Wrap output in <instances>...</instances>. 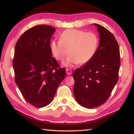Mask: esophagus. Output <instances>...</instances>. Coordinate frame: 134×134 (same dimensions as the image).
<instances>
[{"instance_id":"obj_1","label":"esophagus","mask_w":134,"mask_h":134,"mask_svg":"<svg viewBox=\"0 0 134 134\" xmlns=\"http://www.w3.org/2000/svg\"><path fill=\"white\" fill-rule=\"evenodd\" d=\"M72 70L71 69H66V72L67 74V75H71L72 74Z\"/></svg>"}]
</instances>
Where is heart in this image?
I'll list each match as a JSON object with an SVG mask.
<instances>
[{"mask_svg": "<svg viewBox=\"0 0 134 134\" xmlns=\"http://www.w3.org/2000/svg\"><path fill=\"white\" fill-rule=\"evenodd\" d=\"M99 38L93 32H86L77 29H68L60 36V41L50 43L51 53L57 61L63 62L70 54L64 65L72 67L89 62L96 53Z\"/></svg>", "mask_w": 134, "mask_h": 134, "instance_id": "b5f03b06", "label": "heart"}]
</instances>
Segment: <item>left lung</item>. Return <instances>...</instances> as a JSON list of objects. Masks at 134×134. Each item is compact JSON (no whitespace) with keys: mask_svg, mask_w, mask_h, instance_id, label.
Returning a JSON list of instances; mask_svg holds the SVG:
<instances>
[{"mask_svg":"<svg viewBox=\"0 0 134 134\" xmlns=\"http://www.w3.org/2000/svg\"><path fill=\"white\" fill-rule=\"evenodd\" d=\"M94 25L100 37L96 53L72 73L75 99L88 109L103 105L108 99L118 80L120 67L119 47L115 37L103 26Z\"/></svg>","mask_w":134,"mask_h":134,"instance_id":"obj_1","label":"left lung"}]
</instances>
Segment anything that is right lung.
<instances>
[{
    "label": "right lung",
    "instance_id": "obj_1",
    "mask_svg": "<svg viewBox=\"0 0 134 134\" xmlns=\"http://www.w3.org/2000/svg\"><path fill=\"white\" fill-rule=\"evenodd\" d=\"M55 31L49 25H38L25 32L15 45V83L26 102L37 108L51 102L65 77V69L52 57L50 39Z\"/></svg>",
    "mask_w": 134,
    "mask_h": 134
}]
</instances>
